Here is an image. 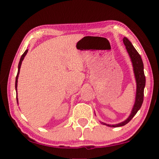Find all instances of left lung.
I'll use <instances>...</instances> for the list:
<instances>
[{"label":"left lung","instance_id":"obj_1","mask_svg":"<svg viewBox=\"0 0 159 159\" xmlns=\"http://www.w3.org/2000/svg\"><path fill=\"white\" fill-rule=\"evenodd\" d=\"M123 43L125 45L126 50H127L128 55L130 56V60L133 64V71L134 74V78L136 80V95H135V100H134V104L133 105V109L130 116H129L127 119H125L124 121L120 122L119 123L114 125L107 124L105 123L100 122L102 124L109 126V127H120V126L125 125L128 123L130 121V120L133 118L137 112L139 111V109L141 108L142 102L144 99V89L145 87V83H146V79H145V76L144 73V64L142 62V60L141 56L138 52V51L135 50V48L132 44V43L129 41L126 37L123 39Z\"/></svg>","mask_w":159,"mask_h":159}]
</instances>
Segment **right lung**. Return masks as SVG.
<instances>
[{
  "mask_svg": "<svg viewBox=\"0 0 159 159\" xmlns=\"http://www.w3.org/2000/svg\"><path fill=\"white\" fill-rule=\"evenodd\" d=\"M28 52V50H26L25 52L23 53V55H21V57L20 58V62H19L18 64V71H17V76H16V80H15V90H16V92H17V104H18V98H17V82H18V77H19V74H20V68H21V62H22V61L24 60V59H25V57L26 56V54Z\"/></svg>",
  "mask_w": 159,
  "mask_h": 159,
  "instance_id": "right-lung-1",
  "label": "right lung"
}]
</instances>
